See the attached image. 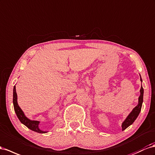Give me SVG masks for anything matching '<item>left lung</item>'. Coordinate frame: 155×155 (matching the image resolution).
Listing matches in <instances>:
<instances>
[{
    "label": "left lung",
    "instance_id": "obj_1",
    "mask_svg": "<svg viewBox=\"0 0 155 155\" xmlns=\"http://www.w3.org/2000/svg\"><path fill=\"white\" fill-rule=\"evenodd\" d=\"M140 81L142 82V79L140 76ZM140 95L138 98V104L133 109L132 111L130 113V114L127 116V117L126 118L123 123H122V130H124L128 128L129 126H130L132 123L134 122L135 120L137 119V116L139 115L141 111V109L142 106V103H143V87H141V89H140Z\"/></svg>",
    "mask_w": 155,
    "mask_h": 155
}]
</instances>
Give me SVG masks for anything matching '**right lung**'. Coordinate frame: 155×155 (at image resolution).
<instances>
[{"mask_svg":"<svg viewBox=\"0 0 155 155\" xmlns=\"http://www.w3.org/2000/svg\"><path fill=\"white\" fill-rule=\"evenodd\" d=\"M13 104H14V107L15 114L18 116L19 120L20 122L22 124L29 128L32 131L36 132L38 133H41V134H44L47 133V131H43L39 128V124L40 121L38 120H32L31 119H28L27 117L25 115L23 111H22L21 109L19 106L18 104V95L16 93V90H15V86L14 87V90H13Z\"/></svg>","mask_w":155,"mask_h":155,"instance_id":"add662e5","label":"right lung"}]
</instances>
